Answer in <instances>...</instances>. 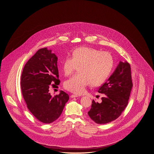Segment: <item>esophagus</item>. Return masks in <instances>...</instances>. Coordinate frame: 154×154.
Returning a JSON list of instances; mask_svg holds the SVG:
<instances>
[{
  "instance_id": "esophagus-1",
  "label": "esophagus",
  "mask_w": 154,
  "mask_h": 154,
  "mask_svg": "<svg viewBox=\"0 0 154 154\" xmlns=\"http://www.w3.org/2000/svg\"><path fill=\"white\" fill-rule=\"evenodd\" d=\"M79 96L77 95V94H72L71 96V98H75V97H78Z\"/></svg>"
}]
</instances>
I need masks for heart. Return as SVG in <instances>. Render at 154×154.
<instances>
[{
  "instance_id": "heart-1",
  "label": "heart",
  "mask_w": 154,
  "mask_h": 154,
  "mask_svg": "<svg viewBox=\"0 0 154 154\" xmlns=\"http://www.w3.org/2000/svg\"><path fill=\"white\" fill-rule=\"evenodd\" d=\"M113 65V57L109 52L87 47L77 48L72 53V57H66L62 62V71L66 75H71L79 66V73L66 80L64 87L74 94H84L90 83L97 86L103 82Z\"/></svg>"
}]
</instances>
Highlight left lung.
Instances as JSON below:
<instances>
[{
    "label": "left lung",
    "instance_id": "left-lung-1",
    "mask_svg": "<svg viewBox=\"0 0 154 154\" xmlns=\"http://www.w3.org/2000/svg\"><path fill=\"white\" fill-rule=\"evenodd\" d=\"M132 86L130 65L120 61L112 75L99 88L98 92L105 96L101 103L92 100L88 116L98 124L116 120L128 105Z\"/></svg>",
    "mask_w": 154,
    "mask_h": 154
}]
</instances>
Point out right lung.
Masks as SVG:
<instances>
[{
  "mask_svg": "<svg viewBox=\"0 0 154 154\" xmlns=\"http://www.w3.org/2000/svg\"><path fill=\"white\" fill-rule=\"evenodd\" d=\"M58 58L52 50L39 49L25 64L21 76L23 96L30 112L45 124L52 123L60 116L69 100L67 94L60 91L54 96L49 93L51 84L58 87Z\"/></svg>",
  "mask_w": 154,
  "mask_h": 154,
  "instance_id": "1",
  "label": "right lung"
}]
</instances>
